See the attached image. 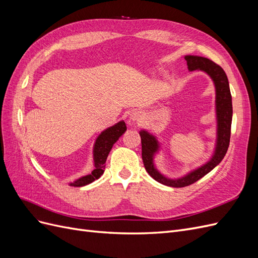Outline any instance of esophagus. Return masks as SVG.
<instances>
[{"label": "esophagus", "mask_w": 258, "mask_h": 258, "mask_svg": "<svg viewBox=\"0 0 258 258\" xmlns=\"http://www.w3.org/2000/svg\"><path fill=\"white\" fill-rule=\"evenodd\" d=\"M140 117H141V114H140L139 112H132L130 114V120L131 121H137L140 119Z\"/></svg>", "instance_id": "esophagus-1"}]
</instances>
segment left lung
I'll return each instance as SVG.
<instances>
[{
	"instance_id": "1",
	"label": "left lung",
	"mask_w": 258,
	"mask_h": 258,
	"mask_svg": "<svg viewBox=\"0 0 258 258\" xmlns=\"http://www.w3.org/2000/svg\"><path fill=\"white\" fill-rule=\"evenodd\" d=\"M189 72L200 71L206 73L213 82L215 89V144L210 158L201 166L195 168L182 176L169 177L156 166L155 158L162 151V143L157 136L150 130L141 129L140 137L142 143V159L144 167L155 181L170 187H185L204 177L220 163L227 153L230 141V127L232 119V101L229 82L224 70L208 58L187 54L184 57Z\"/></svg>"
}]
</instances>
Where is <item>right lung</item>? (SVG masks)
Returning a JSON list of instances; mask_svg holds the SVG:
<instances>
[{"label": "right lung", "instance_id": "obj_1", "mask_svg": "<svg viewBox=\"0 0 258 258\" xmlns=\"http://www.w3.org/2000/svg\"><path fill=\"white\" fill-rule=\"evenodd\" d=\"M126 122L120 120L116 122L113 126L101 131V134L97 137L92 147V162L93 170L89 174L83 175L75 181L70 182L69 185L73 187L86 186L92 182H95L101 175L103 174L105 169V161L108 154H110L113 145L118 141V139L126 132Z\"/></svg>", "mask_w": 258, "mask_h": 258}]
</instances>
